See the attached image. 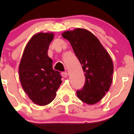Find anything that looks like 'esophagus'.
<instances>
[{
    "label": "esophagus",
    "mask_w": 134,
    "mask_h": 134,
    "mask_svg": "<svg viewBox=\"0 0 134 134\" xmlns=\"http://www.w3.org/2000/svg\"><path fill=\"white\" fill-rule=\"evenodd\" d=\"M62 76L63 77L66 78L68 76V73H67V72H62Z\"/></svg>",
    "instance_id": "34e87169"
}]
</instances>
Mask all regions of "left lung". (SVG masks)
<instances>
[{"label": "left lung", "instance_id": "8db88e82", "mask_svg": "<svg viewBox=\"0 0 134 134\" xmlns=\"http://www.w3.org/2000/svg\"><path fill=\"white\" fill-rule=\"evenodd\" d=\"M62 37L69 41L85 72V86L76 91L78 97L88 105H94L103 99L112 83L111 58L97 37L86 29L66 31Z\"/></svg>", "mask_w": 134, "mask_h": 134}]
</instances>
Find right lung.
<instances>
[{
  "instance_id": "1",
  "label": "right lung",
  "mask_w": 134,
  "mask_h": 134,
  "mask_svg": "<svg viewBox=\"0 0 134 134\" xmlns=\"http://www.w3.org/2000/svg\"><path fill=\"white\" fill-rule=\"evenodd\" d=\"M53 33H38L27 43L19 68L21 86L36 105H46L55 97L62 83L58 71L53 70L48 50L54 39Z\"/></svg>"
}]
</instances>
